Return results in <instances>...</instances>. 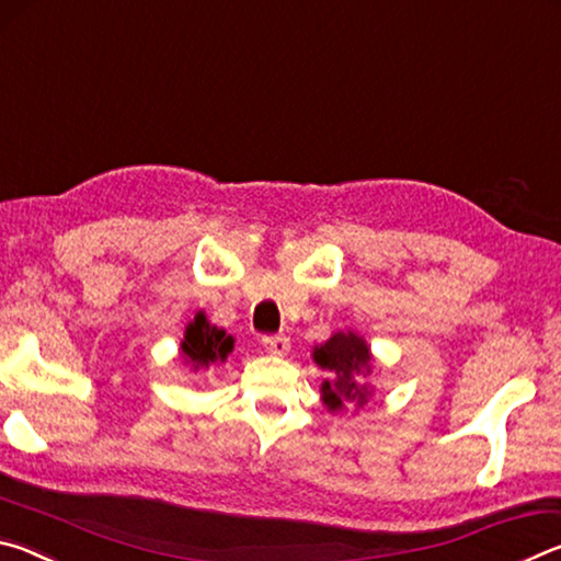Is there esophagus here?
Returning a JSON list of instances; mask_svg holds the SVG:
<instances>
[{
	"label": "esophagus",
	"instance_id": "obj_1",
	"mask_svg": "<svg viewBox=\"0 0 561 561\" xmlns=\"http://www.w3.org/2000/svg\"><path fill=\"white\" fill-rule=\"evenodd\" d=\"M264 351H270L274 356H287L289 354V339L287 336H262Z\"/></svg>",
	"mask_w": 561,
	"mask_h": 561
}]
</instances>
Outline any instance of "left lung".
Wrapping results in <instances>:
<instances>
[{"label":"left lung","instance_id":"8db88e82","mask_svg":"<svg viewBox=\"0 0 561 561\" xmlns=\"http://www.w3.org/2000/svg\"><path fill=\"white\" fill-rule=\"evenodd\" d=\"M317 366L331 374L321 383V401L331 413L344 411L346 405H354L356 411L364 408L371 398V386L364 383V378L371 374V348L354 331H336L321 346H314Z\"/></svg>","mask_w":561,"mask_h":561}]
</instances>
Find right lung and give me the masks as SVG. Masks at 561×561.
<instances>
[{
    "label": "right lung",
    "mask_w": 561,
    "mask_h": 561,
    "mask_svg": "<svg viewBox=\"0 0 561 561\" xmlns=\"http://www.w3.org/2000/svg\"><path fill=\"white\" fill-rule=\"evenodd\" d=\"M234 339L227 336L225 329L213 327L207 321L205 311H197L195 319L185 327V339L180 341V356L187 366L210 368L217 360H225L227 354H232Z\"/></svg>",
    "instance_id": "obj_1"
}]
</instances>
